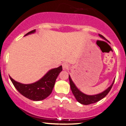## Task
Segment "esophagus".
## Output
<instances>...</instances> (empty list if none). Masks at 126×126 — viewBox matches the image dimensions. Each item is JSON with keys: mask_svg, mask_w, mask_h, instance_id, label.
<instances>
[{"mask_svg": "<svg viewBox=\"0 0 126 126\" xmlns=\"http://www.w3.org/2000/svg\"><path fill=\"white\" fill-rule=\"evenodd\" d=\"M62 66H63V69H64V70H66V69H68V68H69V65H68V64H67L66 63H63V64H62Z\"/></svg>", "mask_w": 126, "mask_h": 126, "instance_id": "esophagus-1", "label": "esophagus"}]
</instances>
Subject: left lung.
<instances>
[{"mask_svg": "<svg viewBox=\"0 0 126 126\" xmlns=\"http://www.w3.org/2000/svg\"><path fill=\"white\" fill-rule=\"evenodd\" d=\"M101 38H102L103 39L107 40L105 37H104L103 35L101 34H99ZM69 83H70V86L71 91H72V94H74V96L77 99V100L78 102H79L80 103L82 104V105H90V104H92L96 102H98V101L100 100L101 99L106 96L107 94H108V93L110 91L111 88H112L113 83H114V80H113L112 84L106 90H105V91H103V92L100 93V94H94V95H87L86 94H84L83 93H82V92H80L77 88V86H75V85L74 84V82H72V79H71L70 76L69 75Z\"/></svg>", "mask_w": 126, "mask_h": 126, "instance_id": "left-lung-1", "label": "left lung"}]
</instances>
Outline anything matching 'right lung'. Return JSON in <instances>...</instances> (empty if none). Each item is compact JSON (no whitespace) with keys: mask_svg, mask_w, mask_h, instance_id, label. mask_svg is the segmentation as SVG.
Wrapping results in <instances>:
<instances>
[{"mask_svg":"<svg viewBox=\"0 0 126 126\" xmlns=\"http://www.w3.org/2000/svg\"><path fill=\"white\" fill-rule=\"evenodd\" d=\"M35 30L29 32L25 35L35 32ZM63 71L62 66L51 69L41 79L31 84H23L15 81L10 77V79L16 89L24 97L34 101L44 100L52 92L56 79Z\"/></svg>","mask_w":126,"mask_h":126,"instance_id":"right-lung-1","label":"right lung"}]
</instances>
